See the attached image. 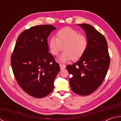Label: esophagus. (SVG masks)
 <instances>
[{
    "instance_id": "obj_1",
    "label": "esophagus",
    "mask_w": 121,
    "mask_h": 121,
    "mask_svg": "<svg viewBox=\"0 0 121 121\" xmlns=\"http://www.w3.org/2000/svg\"><path fill=\"white\" fill-rule=\"evenodd\" d=\"M60 67L61 70H62V69H65V65H62V64H61V63H60Z\"/></svg>"
}]
</instances>
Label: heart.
<instances>
[{"label": "heart", "instance_id": "1", "mask_svg": "<svg viewBox=\"0 0 121 121\" xmlns=\"http://www.w3.org/2000/svg\"><path fill=\"white\" fill-rule=\"evenodd\" d=\"M87 45V39L84 35L79 34L70 28H65L57 33L56 38H51L49 48L54 56L58 55L62 48L63 52L58 59L61 62H65L71 59H79L85 52Z\"/></svg>", "mask_w": 121, "mask_h": 121}]
</instances>
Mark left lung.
<instances>
[{"label": "left lung", "mask_w": 121, "mask_h": 121, "mask_svg": "<svg viewBox=\"0 0 121 121\" xmlns=\"http://www.w3.org/2000/svg\"><path fill=\"white\" fill-rule=\"evenodd\" d=\"M85 31L87 45L79 60L66 67L71 89L81 95H89L102 83L110 64L107 41L104 35L89 24H79Z\"/></svg>", "instance_id": "obj_1"}]
</instances>
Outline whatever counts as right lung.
<instances>
[{
    "label": "right lung",
    "instance_id": "right-lung-1",
    "mask_svg": "<svg viewBox=\"0 0 121 121\" xmlns=\"http://www.w3.org/2000/svg\"><path fill=\"white\" fill-rule=\"evenodd\" d=\"M56 28L50 24L32 26L18 37L11 56L17 83L29 95L43 98L54 88L59 65L48 53V38Z\"/></svg>",
    "mask_w": 121,
    "mask_h": 121
}]
</instances>
